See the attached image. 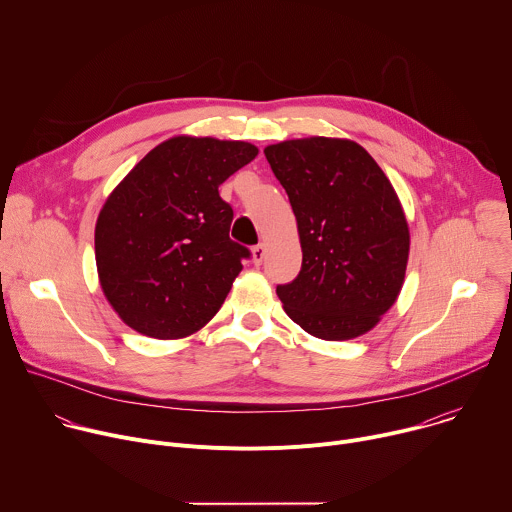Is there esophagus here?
Masks as SVG:
<instances>
[{
  "label": "esophagus",
  "instance_id": "34e87169",
  "mask_svg": "<svg viewBox=\"0 0 512 512\" xmlns=\"http://www.w3.org/2000/svg\"><path fill=\"white\" fill-rule=\"evenodd\" d=\"M265 245L263 243H259V245H255L253 249H251V253H253V261L259 265L261 261H263V257H265Z\"/></svg>",
  "mask_w": 512,
  "mask_h": 512
}]
</instances>
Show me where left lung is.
<instances>
[{
    "label": "left lung",
    "instance_id": "left-lung-1",
    "mask_svg": "<svg viewBox=\"0 0 512 512\" xmlns=\"http://www.w3.org/2000/svg\"><path fill=\"white\" fill-rule=\"evenodd\" d=\"M263 154L302 243L298 277L277 285L285 314L322 340L369 332L395 304L409 259L407 218L389 178L350 139H289Z\"/></svg>",
    "mask_w": 512,
    "mask_h": 512
}]
</instances>
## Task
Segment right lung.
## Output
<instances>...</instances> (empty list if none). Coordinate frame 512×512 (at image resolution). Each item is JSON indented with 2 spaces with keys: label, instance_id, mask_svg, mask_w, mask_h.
Here are the masks:
<instances>
[{
  "label": "right lung",
  "instance_id": "obj_1",
  "mask_svg": "<svg viewBox=\"0 0 512 512\" xmlns=\"http://www.w3.org/2000/svg\"><path fill=\"white\" fill-rule=\"evenodd\" d=\"M257 154L247 141L178 135L109 194L95 259L103 294L129 328L184 338L221 310L251 253L229 237L233 208L218 186Z\"/></svg>",
  "mask_w": 512,
  "mask_h": 512
}]
</instances>
